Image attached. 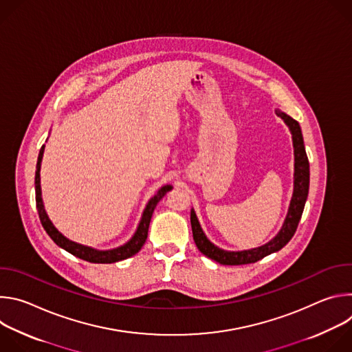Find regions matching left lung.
Segmentation results:
<instances>
[{"label": "left lung", "instance_id": "8db88e82", "mask_svg": "<svg viewBox=\"0 0 352 352\" xmlns=\"http://www.w3.org/2000/svg\"><path fill=\"white\" fill-rule=\"evenodd\" d=\"M277 116L284 120V122L289 126L292 132V140H294V153H295V174H294V193L289 204L288 214L285 217V221L283 224V228L280 232L266 245L255 249L242 250V252H227L217 246H214L204 234L202 228L199 226V221L196 219V214L193 210H190V226H192V234L193 241L197 246V249L202 252L205 256L210 258L212 261L219 262L220 265H249L255 263L265 256L277 252L283 246L288 243V241L294 236L298 223L302 216L305 202L308 197L309 190V160L305 152L304 139L302 133H300L299 124L291 118L289 116L281 113L277 110Z\"/></svg>", "mask_w": 352, "mask_h": 352}]
</instances>
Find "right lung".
<instances>
[{"mask_svg":"<svg viewBox=\"0 0 352 352\" xmlns=\"http://www.w3.org/2000/svg\"><path fill=\"white\" fill-rule=\"evenodd\" d=\"M43 152H44V146H41L40 153H38V159H37V167H36V177H34V188H36V208L38 212V217L41 221L43 228L45 230V232L50 235L58 246H61L63 249H65L67 252L72 254L74 256L83 259L86 262L90 263H114L118 261H124L128 259L131 256H133L135 254H138L140 248L143 246V243L146 242L147 238V231H148V224H150V219H152L153 210L156 208V205L159 204V200L168 192L173 189L171 185H166L163 186L152 199L148 200V204L143 212L142 220L139 223V227L135 232V235L132 236V239L117 248L113 250H96L91 249L89 246H83L79 243H75L72 241H69L68 238H65L61 232H58V230L53 226V223L50 221V219L47 217L44 208H43V200H41V190H40V163H41V157H43Z\"/></svg>","mask_w":352,"mask_h":352,"instance_id":"right-lung-1","label":"right lung"}]
</instances>
